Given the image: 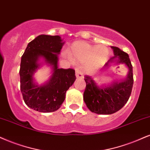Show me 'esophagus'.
I'll use <instances>...</instances> for the list:
<instances>
[{"mask_svg": "<svg viewBox=\"0 0 150 150\" xmlns=\"http://www.w3.org/2000/svg\"><path fill=\"white\" fill-rule=\"evenodd\" d=\"M76 77L77 79L83 78V74L82 72L79 70V68H76Z\"/></svg>", "mask_w": 150, "mask_h": 150, "instance_id": "1", "label": "esophagus"}]
</instances>
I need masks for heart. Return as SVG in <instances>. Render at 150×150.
Here are the masks:
<instances>
[{"instance_id": "obj_1", "label": "heart", "mask_w": 150, "mask_h": 150, "mask_svg": "<svg viewBox=\"0 0 150 150\" xmlns=\"http://www.w3.org/2000/svg\"><path fill=\"white\" fill-rule=\"evenodd\" d=\"M69 54L64 53V56L77 62H86L85 69L92 71L100 67L107 60L109 55L108 49L103 45L95 46L86 42H76L70 48Z\"/></svg>"}]
</instances>
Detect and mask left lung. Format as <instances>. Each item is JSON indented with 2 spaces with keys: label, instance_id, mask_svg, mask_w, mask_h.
<instances>
[{
  "label": "left lung",
  "instance_id": "obj_1",
  "mask_svg": "<svg viewBox=\"0 0 150 150\" xmlns=\"http://www.w3.org/2000/svg\"><path fill=\"white\" fill-rule=\"evenodd\" d=\"M111 49L114 56L109 59L104 67L113 64H125L129 69L126 78L99 86L92 76H86L84 79L86 88L83 100L90 111L99 115L112 114L122 108L129 100L134 84L133 67L129 55L117 47H111Z\"/></svg>",
  "mask_w": 150,
  "mask_h": 150
}]
</instances>
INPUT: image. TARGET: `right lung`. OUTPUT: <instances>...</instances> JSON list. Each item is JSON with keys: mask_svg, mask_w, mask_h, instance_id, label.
<instances>
[{"mask_svg": "<svg viewBox=\"0 0 150 150\" xmlns=\"http://www.w3.org/2000/svg\"><path fill=\"white\" fill-rule=\"evenodd\" d=\"M64 42L60 36L40 35L29 42L21 57L20 88L24 102L29 108L41 112H54L60 108L65 99L67 90L76 80L72 69H59L58 55ZM52 69L51 76L39 85L34 73L43 63Z\"/></svg>", "mask_w": 150, "mask_h": 150, "instance_id": "1", "label": "right lung"}]
</instances>
